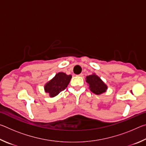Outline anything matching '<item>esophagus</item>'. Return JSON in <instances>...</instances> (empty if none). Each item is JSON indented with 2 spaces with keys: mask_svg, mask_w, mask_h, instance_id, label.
I'll use <instances>...</instances> for the list:
<instances>
[{
  "mask_svg": "<svg viewBox=\"0 0 146 146\" xmlns=\"http://www.w3.org/2000/svg\"><path fill=\"white\" fill-rule=\"evenodd\" d=\"M77 76H83V74L82 73H80V74H79V75H78Z\"/></svg>",
  "mask_w": 146,
  "mask_h": 146,
  "instance_id": "1",
  "label": "esophagus"
}]
</instances>
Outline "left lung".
<instances>
[{
  "label": "left lung",
  "instance_id": "obj_1",
  "mask_svg": "<svg viewBox=\"0 0 146 146\" xmlns=\"http://www.w3.org/2000/svg\"><path fill=\"white\" fill-rule=\"evenodd\" d=\"M86 81L90 85V90L96 95H100L101 93H104L107 90L106 85L95 74L88 76Z\"/></svg>",
  "mask_w": 146,
  "mask_h": 146
}]
</instances>
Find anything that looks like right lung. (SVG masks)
<instances>
[{
  "label": "right lung",
  "instance_id": "right-lung-1",
  "mask_svg": "<svg viewBox=\"0 0 146 146\" xmlns=\"http://www.w3.org/2000/svg\"><path fill=\"white\" fill-rule=\"evenodd\" d=\"M71 75H67L64 73H58L55 77L46 84L45 91L48 93L51 97H54L65 90L70 83Z\"/></svg>",
  "mask_w": 146,
  "mask_h": 146
}]
</instances>
